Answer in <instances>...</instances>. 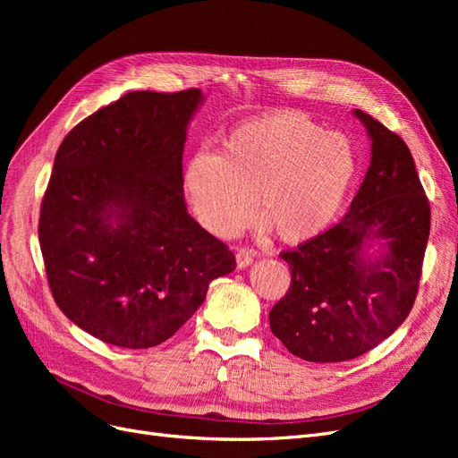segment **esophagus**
I'll list each match as a JSON object with an SVG mask.
<instances>
[{"mask_svg":"<svg viewBox=\"0 0 458 458\" xmlns=\"http://www.w3.org/2000/svg\"><path fill=\"white\" fill-rule=\"evenodd\" d=\"M254 258H256L254 250H248V248H241V250L237 252V266L239 267H248L254 261Z\"/></svg>","mask_w":458,"mask_h":458,"instance_id":"34e87169","label":"esophagus"}]
</instances>
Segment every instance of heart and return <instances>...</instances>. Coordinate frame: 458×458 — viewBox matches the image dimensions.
<instances>
[{"instance_id":"1","label":"heart","mask_w":458,"mask_h":458,"mask_svg":"<svg viewBox=\"0 0 458 458\" xmlns=\"http://www.w3.org/2000/svg\"><path fill=\"white\" fill-rule=\"evenodd\" d=\"M355 174L348 137L296 113H271L233 128L219 152H195L183 185L200 224L217 237L246 225L254 197L261 227L298 244L335 221Z\"/></svg>"}]
</instances>
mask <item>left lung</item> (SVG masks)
<instances>
[{"label": "left lung", "mask_w": 458, "mask_h": 458, "mask_svg": "<svg viewBox=\"0 0 458 458\" xmlns=\"http://www.w3.org/2000/svg\"><path fill=\"white\" fill-rule=\"evenodd\" d=\"M365 123L370 165L350 212L317 237L281 252L290 267L284 298L269 311L273 335L311 363L355 359L403 325L419 294L429 234V202L407 143L377 118ZM388 252L365 262L367 240Z\"/></svg>", "instance_id": "1"}]
</instances>
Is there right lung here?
Returning <instances> with one entry per match:
<instances>
[{"mask_svg":"<svg viewBox=\"0 0 458 458\" xmlns=\"http://www.w3.org/2000/svg\"><path fill=\"white\" fill-rule=\"evenodd\" d=\"M200 89L130 91L63 140L41 199L39 248L59 310L106 344L174 336L208 284L237 267L187 214L183 145Z\"/></svg>","mask_w":458,"mask_h":458,"instance_id":"add662e5","label":"right lung"}]
</instances>
